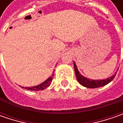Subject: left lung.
Segmentation results:
<instances>
[{
    "mask_svg": "<svg viewBox=\"0 0 123 123\" xmlns=\"http://www.w3.org/2000/svg\"><path fill=\"white\" fill-rule=\"evenodd\" d=\"M74 72H75V74H76V77H77V79L79 83L81 85H82L83 86L88 87V88H97V87H100L105 86L110 82H111V81L114 79V78L115 77L116 74V73L112 76L110 77L109 78L105 79L93 80V79H90L87 77H83L82 74L79 73L74 62Z\"/></svg>",
    "mask_w": 123,
    "mask_h": 123,
    "instance_id": "8db88e82",
    "label": "left lung"
}]
</instances>
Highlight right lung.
I'll return each mask as SVG.
<instances>
[{
	"label": "right lung",
	"instance_id": "add662e5",
	"mask_svg": "<svg viewBox=\"0 0 123 123\" xmlns=\"http://www.w3.org/2000/svg\"><path fill=\"white\" fill-rule=\"evenodd\" d=\"M54 73V71H53ZM54 77V73L52 74V75L47 79L46 81L44 82H42L40 84H39L38 86H33V87H22V88H25L26 90H31V91H38V90H43L46 89V87H48L50 86V84L51 83V81L53 79Z\"/></svg>",
	"mask_w": 123,
	"mask_h": 123
}]
</instances>
